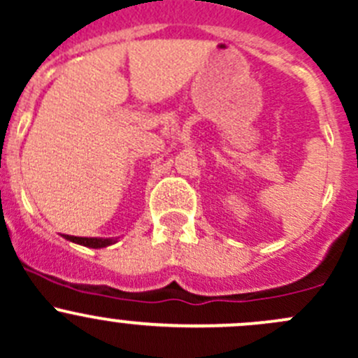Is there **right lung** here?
<instances>
[{
    "instance_id": "add662e5",
    "label": "right lung",
    "mask_w": 358,
    "mask_h": 358,
    "mask_svg": "<svg viewBox=\"0 0 358 358\" xmlns=\"http://www.w3.org/2000/svg\"><path fill=\"white\" fill-rule=\"evenodd\" d=\"M67 241H71V243H76V244H81V246H86V248H106V246H110L114 241L112 239H96V237H76V236H64Z\"/></svg>"
}]
</instances>
